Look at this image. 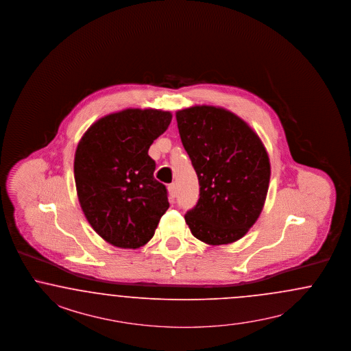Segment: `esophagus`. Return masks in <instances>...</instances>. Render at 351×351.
<instances>
[{"label":"esophagus","mask_w":351,"mask_h":351,"mask_svg":"<svg viewBox=\"0 0 351 351\" xmlns=\"http://www.w3.org/2000/svg\"><path fill=\"white\" fill-rule=\"evenodd\" d=\"M168 190H169L170 197L174 199L176 195H177V187H176V184H174V183H170L169 186H168Z\"/></svg>","instance_id":"34e87169"}]
</instances>
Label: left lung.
<instances>
[{
	"instance_id": "1",
	"label": "left lung",
	"mask_w": 351,
	"mask_h": 351,
	"mask_svg": "<svg viewBox=\"0 0 351 351\" xmlns=\"http://www.w3.org/2000/svg\"><path fill=\"white\" fill-rule=\"evenodd\" d=\"M176 117L200 186L186 223L209 245L234 243L262 212L271 173L267 152L252 128L225 108L195 106Z\"/></svg>"
}]
</instances>
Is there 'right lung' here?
Wrapping results in <instances>:
<instances>
[{
    "instance_id": "1",
    "label": "right lung",
    "mask_w": 351,
    "mask_h": 351,
    "mask_svg": "<svg viewBox=\"0 0 351 351\" xmlns=\"http://www.w3.org/2000/svg\"><path fill=\"white\" fill-rule=\"evenodd\" d=\"M170 121L168 111L128 108L99 119L79 142L73 171L81 209L114 247L145 245L169 208L148 148Z\"/></svg>"
}]
</instances>
